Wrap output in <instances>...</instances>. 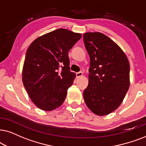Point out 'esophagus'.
<instances>
[{"mask_svg": "<svg viewBox=\"0 0 146 146\" xmlns=\"http://www.w3.org/2000/svg\"><path fill=\"white\" fill-rule=\"evenodd\" d=\"M76 76H77V78L82 77L83 76V73H82V72H78V73H76Z\"/></svg>", "mask_w": 146, "mask_h": 146, "instance_id": "esophagus-1", "label": "esophagus"}]
</instances>
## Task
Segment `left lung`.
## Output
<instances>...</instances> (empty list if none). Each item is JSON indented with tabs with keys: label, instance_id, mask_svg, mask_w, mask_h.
Here are the masks:
<instances>
[{
	"label": "left lung",
	"instance_id": "8db88e82",
	"mask_svg": "<svg viewBox=\"0 0 146 146\" xmlns=\"http://www.w3.org/2000/svg\"><path fill=\"white\" fill-rule=\"evenodd\" d=\"M83 40L90 57L85 102L96 115H108L119 108L129 89V61L123 50L104 34L85 33Z\"/></svg>",
	"mask_w": 146,
	"mask_h": 146
}]
</instances>
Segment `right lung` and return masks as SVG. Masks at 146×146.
<instances>
[{"label":"right lung","mask_w":146,"mask_h":146,"mask_svg":"<svg viewBox=\"0 0 146 146\" xmlns=\"http://www.w3.org/2000/svg\"><path fill=\"white\" fill-rule=\"evenodd\" d=\"M81 34L59 29L38 36L27 50L22 80L29 98L41 110L59 108L76 75L70 71L69 50Z\"/></svg>","instance_id":"add662e5"}]
</instances>
